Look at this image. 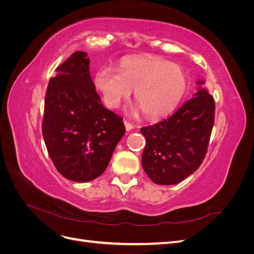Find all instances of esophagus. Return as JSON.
<instances>
[{
  "mask_svg": "<svg viewBox=\"0 0 254 254\" xmlns=\"http://www.w3.org/2000/svg\"><path fill=\"white\" fill-rule=\"evenodd\" d=\"M124 125L126 127V130L127 131H130V130H132L134 128V126L131 124V123H129L127 121H124Z\"/></svg>",
  "mask_w": 254,
  "mask_h": 254,
  "instance_id": "esophagus-1",
  "label": "esophagus"
}]
</instances>
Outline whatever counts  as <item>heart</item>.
I'll use <instances>...</instances> for the list:
<instances>
[{"instance_id":"heart-1","label":"heart","mask_w":254,"mask_h":254,"mask_svg":"<svg viewBox=\"0 0 254 254\" xmlns=\"http://www.w3.org/2000/svg\"><path fill=\"white\" fill-rule=\"evenodd\" d=\"M94 84L110 108H118L134 90L135 101L146 117L158 119L172 112L181 102L188 89V77L180 65L145 56L122 61L119 72L99 68Z\"/></svg>"}]
</instances>
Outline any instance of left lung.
Wrapping results in <instances>:
<instances>
[{
    "instance_id": "left-lung-1",
    "label": "left lung",
    "mask_w": 254,
    "mask_h": 254,
    "mask_svg": "<svg viewBox=\"0 0 254 254\" xmlns=\"http://www.w3.org/2000/svg\"><path fill=\"white\" fill-rule=\"evenodd\" d=\"M194 97L171 117L141 128L146 139L142 166L161 186H172L198 170L205 157L214 124L215 103L204 80L197 81Z\"/></svg>"
}]
</instances>
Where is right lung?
Listing matches in <instances>:
<instances>
[{"label": "right lung", "instance_id": "1", "mask_svg": "<svg viewBox=\"0 0 254 254\" xmlns=\"http://www.w3.org/2000/svg\"><path fill=\"white\" fill-rule=\"evenodd\" d=\"M75 52L56 68L44 102L42 134L64 178L88 182L108 166L125 134L123 119L106 109L90 75V59Z\"/></svg>", "mask_w": 254, "mask_h": 254}]
</instances>
